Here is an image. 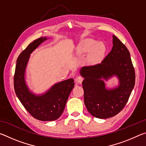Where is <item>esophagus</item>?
<instances>
[{
	"mask_svg": "<svg viewBox=\"0 0 146 146\" xmlns=\"http://www.w3.org/2000/svg\"><path fill=\"white\" fill-rule=\"evenodd\" d=\"M83 80H84V78L82 77V76H78L77 77H76V79H75V82H76V84H78L82 83Z\"/></svg>",
	"mask_w": 146,
	"mask_h": 146,
	"instance_id": "esophagus-1",
	"label": "esophagus"
}]
</instances>
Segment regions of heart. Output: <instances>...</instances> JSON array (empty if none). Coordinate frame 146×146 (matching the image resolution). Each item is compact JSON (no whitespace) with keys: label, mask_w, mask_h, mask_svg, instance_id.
<instances>
[{"label":"heart","mask_w":146,"mask_h":146,"mask_svg":"<svg viewBox=\"0 0 146 146\" xmlns=\"http://www.w3.org/2000/svg\"><path fill=\"white\" fill-rule=\"evenodd\" d=\"M105 46L102 42H97L93 39H88L80 44L78 48L79 53H87L91 51L90 57L94 62H98L104 55Z\"/></svg>","instance_id":"obj_1"}]
</instances>
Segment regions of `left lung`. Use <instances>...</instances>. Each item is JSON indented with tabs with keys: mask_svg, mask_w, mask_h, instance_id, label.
I'll use <instances>...</instances> for the list:
<instances>
[{
	"mask_svg": "<svg viewBox=\"0 0 146 146\" xmlns=\"http://www.w3.org/2000/svg\"><path fill=\"white\" fill-rule=\"evenodd\" d=\"M113 48L100 64L81 69L84 80V104L93 117L107 118L114 117L125 107L135 83V72L129 51L117 36L113 35ZM118 76L120 85L106 90L102 78Z\"/></svg>",
	"mask_w": 146,
	"mask_h": 146,
	"instance_id": "8db88e82",
	"label": "left lung"
}]
</instances>
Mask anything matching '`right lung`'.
<instances>
[{
	"mask_svg": "<svg viewBox=\"0 0 146 146\" xmlns=\"http://www.w3.org/2000/svg\"><path fill=\"white\" fill-rule=\"evenodd\" d=\"M46 39L41 37L35 40L19 55L14 75V89L19 100L32 117L42 121H52L63 113L75 83L72 78L62 81L40 96L35 95L29 91L24 80L27 63L30 54Z\"/></svg>",
	"mask_w": 146,
	"mask_h": 146,
	"instance_id": "add662e5",
	"label": "right lung"
}]
</instances>
